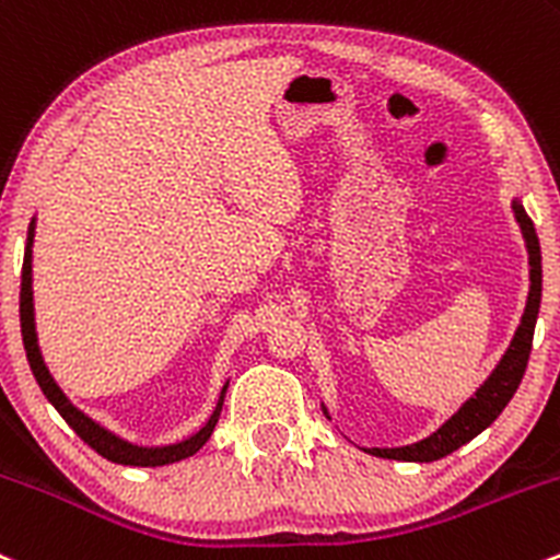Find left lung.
Listing matches in <instances>:
<instances>
[{"instance_id": "obj_1", "label": "left lung", "mask_w": 560, "mask_h": 560, "mask_svg": "<svg viewBox=\"0 0 560 560\" xmlns=\"http://www.w3.org/2000/svg\"><path fill=\"white\" fill-rule=\"evenodd\" d=\"M515 220L521 225L523 238H526L528 249V265H532V287H528V300L526 311H523L521 325L515 329V338L510 343V349L504 351V357L499 359V364L493 368V373L488 375L486 384H482L456 413L451 416L438 432H432L429 438L419 440L413 445H402V448H364L373 456L381 458H397V462H438V458L448 456L456 448H462L464 443H469L472 438H478L486 427H491L499 419L508 402L513 399V394L521 386L523 373H526L528 354H532V340H534V327H537V314L539 303H542V252H539V238L534 231L532 217L526 214L523 203L513 201ZM325 416L329 419L327 408Z\"/></svg>"}]
</instances>
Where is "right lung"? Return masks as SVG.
Wrapping results in <instances>:
<instances>
[{
    "label": "right lung",
    "instance_id": "right-lung-1",
    "mask_svg": "<svg viewBox=\"0 0 560 560\" xmlns=\"http://www.w3.org/2000/svg\"><path fill=\"white\" fill-rule=\"evenodd\" d=\"M32 244H34V220L28 225V238H26V252H23V270H21V335H23V349H26V359L32 364V373L37 378L39 388L47 397V402L61 413V419L80 434V440H85L98 456L109 458L115 464H126V467H163V464L182 462V458L192 456L206 445V440L214 432L217 419H220L222 402H225L228 384L222 386L220 399H217L214 413L209 416V421L198 429L196 434H190L187 440H179L174 445H155V448H147V445H133L128 440L117 438L115 432L104 429L102 423H96L91 416L82 413L80 408H74L69 402L67 394L61 392V386L52 381L50 370H47L43 351L37 343V327H34V292H32Z\"/></svg>",
    "mask_w": 560,
    "mask_h": 560
}]
</instances>
